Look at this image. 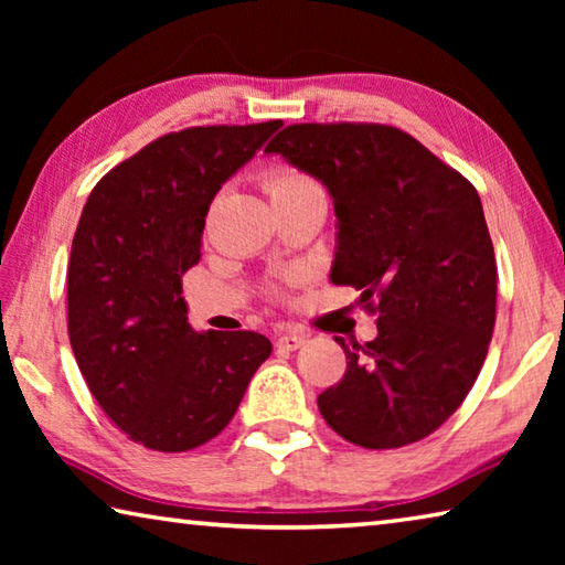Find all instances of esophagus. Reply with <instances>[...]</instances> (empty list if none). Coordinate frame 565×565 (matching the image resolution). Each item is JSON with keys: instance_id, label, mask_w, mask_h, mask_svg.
Wrapping results in <instances>:
<instances>
[{"instance_id": "1", "label": "esophagus", "mask_w": 565, "mask_h": 565, "mask_svg": "<svg viewBox=\"0 0 565 565\" xmlns=\"http://www.w3.org/2000/svg\"><path fill=\"white\" fill-rule=\"evenodd\" d=\"M306 337H301V333H281L279 339H276V349L281 351H296L299 347H303Z\"/></svg>"}]
</instances>
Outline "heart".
<instances>
[{
    "label": "heart",
    "mask_w": 565,
    "mask_h": 565,
    "mask_svg": "<svg viewBox=\"0 0 565 565\" xmlns=\"http://www.w3.org/2000/svg\"><path fill=\"white\" fill-rule=\"evenodd\" d=\"M264 186H266V194H269L271 202H274V199L291 196V194H299V191L311 189L313 181L306 179L301 171H296V169L276 167L271 171H266Z\"/></svg>",
    "instance_id": "heart-1"
}]
</instances>
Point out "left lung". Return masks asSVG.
<instances>
[{"label":"left lung","instance_id":"obj_1","mask_svg":"<svg viewBox=\"0 0 565 565\" xmlns=\"http://www.w3.org/2000/svg\"><path fill=\"white\" fill-rule=\"evenodd\" d=\"M333 199L331 281L376 299V339L341 343L347 374L319 396L327 424L363 448L434 434L463 404L495 323V259L478 191L384 124H291L264 149Z\"/></svg>","mask_w":565,"mask_h":565}]
</instances>
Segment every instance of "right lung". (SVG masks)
<instances>
[{"label": "right lung", "mask_w": 565, "mask_h": 565, "mask_svg": "<svg viewBox=\"0 0 565 565\" xmlns=\"http://www.w3.org/2000/svg\"><path fill=\"white\" fill-rule=\"evenodd\" d=\"M279 127L164 134L84 204L66 271L72 351L104 414L154 451L222 434L271 353L262 333L191 329L181 274L202 259L216 191Z\"/></svg>", "instance_id": "add662e5"}]
</instances>
